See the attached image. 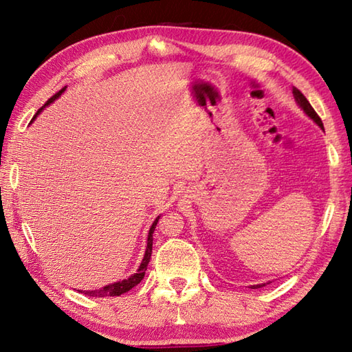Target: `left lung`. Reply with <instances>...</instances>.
<instances>
[{"label":"left lung","instance_id":"obj_1","mask_svg":"<svg viewBox=\"0 0 352 352\" xmlns=\"http://www.w3.org/2000/svg\"><path fill=\"white\" fill-rule=\"evenodd\" d=\"M294 96H295V100L296 102H298V105L302 108V111L306 113L311 120H314L319 128L321 129H324V124H322V120H321V117H319L318 114H316V111L314 110V107L310 105V102L309 100L306 99V96L302 95V93L296 89V87H294ZM262 286H265V283H262V285H253L252 286V289H257V287H262Z\"/></svg>","mask_w":352,"mask_h":352}]
</instances>
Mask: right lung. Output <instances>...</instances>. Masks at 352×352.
Listing matches in <instances>:
<instances>
[{
  "label": "right lung",
  "instance_id": "right-lung-1",
  "mask_svg": "<svg viewBox=\"0 0 352 352\" xmlns=\"http://www.w3.org/2000/svg\"><path fill=\"white\" fill-rule=\"evenodd\" d=\"M65 89H66V87H63L58 93H56V95H54L51 99L46 100V104H45L42 108H38V111L34 114L33 120L36 119L37 114L41 113L46 105H50L51 102H54V100H56V99L61 95V93L65 91ZM33 120H31V122H33ZM158 220H160V217H156V220L153 221L152 228H151V230H149V235H147L146 253H144V257H143V261H142V265H140V267H138L135 274H132L129 278L122 280V282H116V283L107 285V286L100 287V289H96V291H80V292H82V294H85V295H89V296H96V298H104V296H119V295H122V294H124V292L131 291L132 287L137 286L140 282H142V280L144 278V272H146V270H147V265H149V261H151L152 244H153V230H155V228H156V224H158Z\"/></svg>",
  "mask_w": 352,
  "mask_h": 352
}]
</instances>
